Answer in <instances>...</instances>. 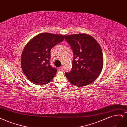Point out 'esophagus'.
I'll use <instances>...</instances> for the list:
<instances>
[{
	"label": "esophagus",
	"instance_id": "1",
	"mask_svg": "<svg viewBox=\"0 0 127 127\" xmlns=\"http://www.w3.org/2000/svg\"><path fill=\"white\" fill-rule=\"evenodd\" d=\"M59 70H63V67H59Z\"/></svg>",
	"mask_w": 127,
	"mask_h": 127
}]
</instances>
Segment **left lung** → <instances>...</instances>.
<instances>
[{"label":"left lung","mask_w":127,"mask_h":127,"mask_svg":"<svg viewBox=\"0 0 127 127\" xmlns=\"http://www.w3.org/2000/svg\"><path fill=\"white\" fill-rule=\"evenodd\" d=\"M73 54L71 71L65 73L69 82L82 87L93 82L101 73L103 65L101 48L91 36L79 33L64 36Z\"/></svg>","instance_id":"left-lung-1"}]
</instances>
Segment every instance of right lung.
Segmentation results:
<instances>
[{
  "label": "right lung",
  "mask_w": 127,
  "mask_h": 127,
  "mask_svg": "<svg viewBox=\"0 0 127 127\" xmlns=\"http://www.w3.org/2000/svg\"><path fill=\"white\" fill-rule=\"evenodd\" d=\"M64 36L47 32L34 36L24 47L21 56V65L25 75L38 85L48 84L57 71L50 64V50L63 41Z\"/></svg>",
  "instance_id": "right-lung-1"
}]
</instances>
